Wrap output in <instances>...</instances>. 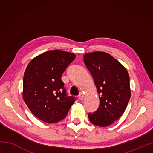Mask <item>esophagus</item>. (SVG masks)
<instances>
[{"mask_svg": "<svg viewBox=\"0 0 153 153\" xmlns=\"http://www.w3.org/2000/svg\"><path fill=\"white\" fill-rule=\"evenodd\" d=\"M84 94H83V93H80V94H79V96H78V98H79V100H82L83 99H84Z\"/></svg>", "mask_w": 153, "mask_h": 153, "instance_id": "1", "label": "esophagus"}]
</instances>
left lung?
<instances>
[{"mask_svg": "<svg viewBox=\"0 0 153 153\" xmlns=\"http://www.w3.org/2000/svg\"><path fill=\"white\" fill-rule=\"evenodd\" d=\"M84 61L100 99L98 109L88 115L89 120L95 126H108L121 117L130 99L129 74L120 62L104 52L85 54Z\"/></svg>", "mask_w": 153, "mask_h": 153, "instance_id": "left-lung-1", "label": "left lung"}]
</instances>
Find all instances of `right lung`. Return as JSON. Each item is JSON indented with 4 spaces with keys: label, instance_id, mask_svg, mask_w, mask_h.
<instances>
[{
    "label": "right lung",
    "instance_id": "right-lung-1",
    "mask_svg": "<svg viewBox=\"0 0 153 153\" xmlns=\"http://www.w3.org/2000/svg\"><path fill=\"white\" fill-rule=\"evenodd\" d=\"M76 55L59 50L48 51L36 56L25 69L23 98L33 115L53 123L66 117L76 98L68 97L61 76Z\"/></svg>",
    "mask_w": 153,
    "mask_h": 153
}]
</instances>
